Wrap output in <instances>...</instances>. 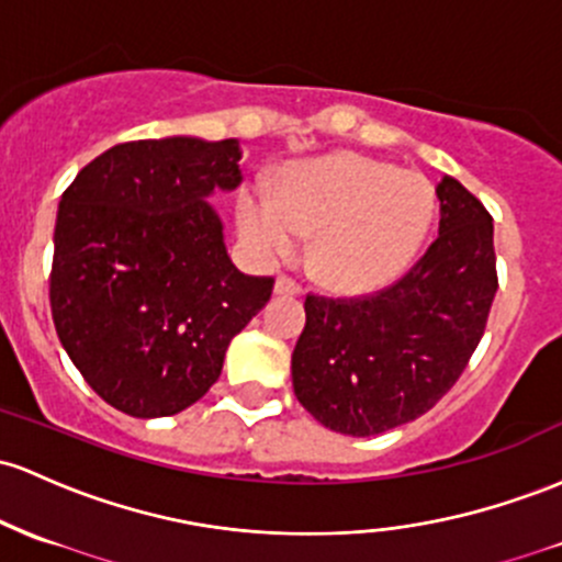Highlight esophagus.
<instances>
[{
    "label": "esophagus",
    "instance_id": "34e87169",
    "mask_svg": "<svg viewBox=\"0 0 562 562\" xmlns=\"http://www.w3.org/2000/svg\"><path fill=\"white\" fill-rule=\"evenodd\" d=\"M274 293H280V295H299V293H304V288H301V282H295L293 277L280 274V277H277V282H274Z\"/></svg>",
    "mask_w": 562,
    "mask_h": 562
}]
</instances>
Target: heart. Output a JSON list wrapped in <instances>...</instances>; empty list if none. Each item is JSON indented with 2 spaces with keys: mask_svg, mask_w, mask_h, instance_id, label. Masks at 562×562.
Returning a JSON list of instances; mask_svg holds the SVG:
<instances>
[{
  "mask_svg": "<svg viewBox=\"0 0 562 562\" xmlns=\"http://www.w3.org/2000/svg\"><path fill=\"white\" fill-rule=\"evenodd\" d=\"M237 213L258 256L288 258L317 233V280L336 293H368L411 267L435 218V191L418 172L341 151L295 165L277 196L245 189Z\"/></svg>",
  "mask_w": 562,
  "mask_h": 562,
  "instance_id": "1",
  "label": "heart"
}]
</instances>
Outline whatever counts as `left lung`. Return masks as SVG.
<instances>
[{
	"label": "left lung",
	"mask_w": 562,
	"mask_h": 562,
	"mask_svg": "<svg viewBox=\"0 0 562 562\" xmlns=\"http://www.w3.org/2000/svg\"><path fill=\"white\" fill-rule=\"evenodd\" d=\"M437 200L440 234L397 282L355 299L306 295L293 392L323 427H403L470 366L498 288L493 218L456 178H442Z\"/></svg>",
	"instance_id": "left-lung-1"
}]
</instances>
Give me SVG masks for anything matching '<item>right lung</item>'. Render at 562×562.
<instances>
[{
    "label": "right lung",
    "mask_w": 562,
    "mask_h": 562,
    "mask_svg": "<svg viewBox=\"0 0 562 562\" xmlns=\"http://www.w3.org/2000/svg\"><path fill=\"white\" fill-rule=\"evenodd\" d=\"M239 144L131 140L77 172L55 221L60 344L111 408L172 416L218 381L229 341L274 280L243 274L205 196L237 189Z\"/></svg>",
    "instance_id": "obj_1"
}]
</instances>
